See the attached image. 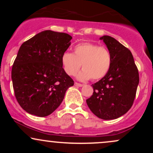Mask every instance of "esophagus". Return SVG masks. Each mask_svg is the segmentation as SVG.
I'll return each mask as SVG.
<instances>
[{
	"instance_id": "34e87169",
	"label": "esophagus",
	"mask_w": 153,
	"mask_h": 153,
	"mask_svg": "<svg viewBox=\"0 0 153 153\" xmlns=\"http://www.w3.org/2000/svg\"><path fill=\"white\" fill-rule=\"evenodd\" d=\"M75 86H78V87H82V86H83V84L78 83V82H75Z\"/></svg>"
}]
</instances>
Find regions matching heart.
Wrapping results in <instances>:
<instances>
[{
    "label": "heart",
    "instance_id": "1",
    "mask_svg": "<svg viewBox=\"0 0 153 153\" xmlns=\"http://www.w3.org/2000/svg\"><path fill=\"white\" fill-rule=\"evenodd\" d=\"M61 62L67 75H75L81 68L83 70L78 75V80L89 79L97 80L107 74L111 65V54L106 47L88 42L75 47L74 53L65 52Z\"/></svg>",
    "mask_w": 153,
    "mask_h": 153
}]
</instances>
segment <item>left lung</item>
Listing matches in <instances>:
<instances>
[{
	"instance_id": "left-lung-1",
	"label": "left lung",
	"mask_w": 153,
	"mask_h": 153,
	"mask_svg": "<svg viewBox=\"0 0 153 153\" xmlns=\"http://www.w3.org/2000/svg\"><path fill=\"white\" fill-rule=\"evenodd\" d=\"M109 51L111 65L107 74L93 84L94 93L86 100L96 117L104 120L122 117L130 109L139 84V73L131 52L110 36L100 37Z\"/></svg>"
}]
</instances>
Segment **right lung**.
Returning a JSON list of instances; mask_svg holds the SVG:
<instances>
[{
    "label": "right lung",
    "instance_id": "obj_1",
    "mask_svg": "<svg viewBox=\"0 0 153 153\" xmlns=\"http://www.w3.org/2000/svg\"><path fill=\"white\" fill-rule=\"evenodd\" d=\"M71 39L66 33L45 30L19 48L11 78L16 99L27 113L40 117L51 114L62 103L68 88L74 85L61 62Z\"/></svg>",
    "mask_w": 153,
    "mask_h": 153
}]
</instances>
